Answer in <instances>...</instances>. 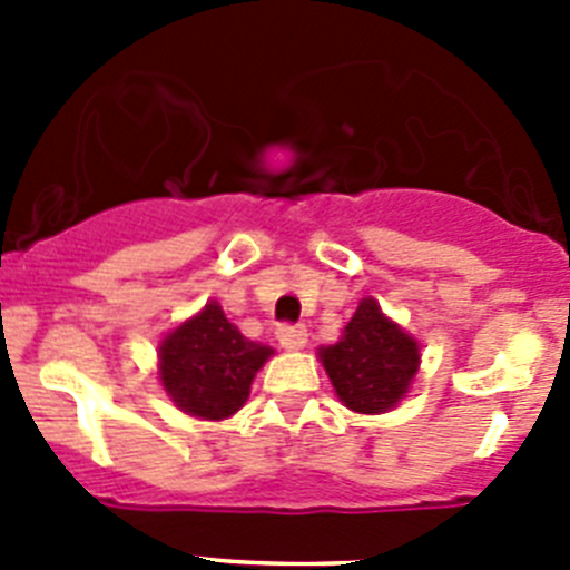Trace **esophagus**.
Masks as SVG:
<instances>
[{"instance_id": "esophagus-1", "label": "esophagus", "mask_w": 570, "mask_h": 570, "mask_svg": "<svg viewBox=\"0 0 570 570\" xmlns=\"http://www.w3.org/2000/svg\"><path fill=\"white\" fill-rule=\"evenodd\" d=\"M276 340H279L282 347H288V351H299L308 342V331L302 328V325H282L276 331Z\"/></svg>"}]
</instances>
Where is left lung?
<instances>
[{
	"label": "left lung",
	"mask_w": 570,
	"mask_h": 570,
	"mask_svg": "<svg viewBox=\"0 0 570 570\" xmlns=\"http://www.w3.org/2000/svg\"><path fill=\"white\" fill-rule=\"evenodd\" d=\"M320 360L342 405L356 414H385L400 405L420 371V342L365 296L340 342L320 347Z\"/></svg>",
	"instance_id": "1"
}]
</instances>
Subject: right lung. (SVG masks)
<instances>
[{
    "label": "right lung",
    "mask_w": 570,
    "mask_h": 570,
    "mask_svg": "<svg viewBox=\"0 0 570 570\" xmlns=\"http://www.w3.org/2000/svg\"><path fill=\"white\" fill-rule=\"evenodd\" d=\"M274 347L250 342L230 325L219 302L170 331L159 345V380L179 411L228 420L250 394V382Z\"/></svg>",
    "instance_id": "add662e5"
}]
</instances>
